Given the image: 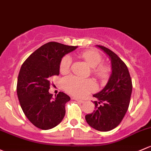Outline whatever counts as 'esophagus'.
<instances>
[{
    "label": "esophagus",
    "instance_id": "1",
    "mask_svg": "<svg viewBox=\"0 0 151 151\" xmlns=\"http://www.w3.org/2000/svg\"><path fill=\"white\" fill-rule=\"evenodd\" d=\"M73 100H74V101H77V102L80 103V104H83V103L85 102V101H82V100L78 99V98H73Z\"/></svg>",
    "mask_w": 151,
    "mask_h": 151
}]
</instances>
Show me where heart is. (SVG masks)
<instances>
[{"mask_svg":"<svg viewBox=\"0 0 151 151\" xmlns=\"http://www.w3.org/2000/svg\"><path fill=\"white\" fill-rule=\"evenodd\" d=\"M80 56L93 68V74L98 78L104 80L109 77L110 68L106 65L100 64L102 61V57L99 53L94 50H86L81 53ZM71 61L72 59L69 55L63 57L60 63V71L62 74H66L69 71ZM63 85L68 93L78 98L86 96L96 88L95 82L91 79H83L74 75L66 77L63 81Z\"/></svg>","mask_w":151,"mask_h":151,"instance_id":"heart-1","label":"heart"}]
</instances>
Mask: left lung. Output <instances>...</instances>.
<instances>
[{
	"label": "left lung",
	"instance_id": "obj_1",
	"mask_svg": "<svg viewBox=\"0 0 151 151\" xmlns=\"http://www.w3.org/2000/svg\"><path fill=\"white\" fill-rule=\"evenodd\" d=\"M111 61V74L104 88L93 95L95 109L87 114L85 119L91 127L108 132L116 127L127 111L130 102L132 83L127 66L116 53L102 45H96Z\"/></svg>",
	"mask_w": 151,
	"mask_h": 151
}]
</instances>
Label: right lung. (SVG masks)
<instances>
[{
  "mask_svg": "<svg viewBox=\"0 0 151 151\" xmlns=\"http://www.w3.org/2000/svg\"><path fill=\"white\" fill-rule=\"evenodd\" d=\"M56 42L42 45L22 65L17 80V96L24 114L39 129H52L61 123L70 97L59 92L55 98L49 93L50 77L59 74L65 55L77 48Z\"/></svg>",
  "mask_w": 151,
  "mask_h": 151,
  "instance_id": "add662e5",
  "label": "right lung"
}]
</instances>
